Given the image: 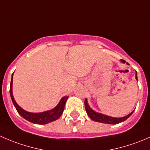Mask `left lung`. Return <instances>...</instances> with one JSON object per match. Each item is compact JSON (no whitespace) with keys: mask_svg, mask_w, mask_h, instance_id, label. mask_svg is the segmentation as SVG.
<instances>
[{"mask_svg":"<svg viewBox=\"0 0 150 150\" xmlns=\"http://www.w3.org/2000/svg\"><path fill=\"white\" fill-rule=\"evenodd\" d=\"M120 62H121L122 63H123V64L125 63V60L121 59ZM127 64H128V63H127ZM136 80L138 81V78H137V72H136ZM85 107H86V112H87L88 115L89 116V117H90L92 120L106 124H117L125 121V120H127L134 112V110H133L131 113H129V114L127 115L126 116H124V117H111V116L106 115L102 114V113L97 112L92 110L90 107V106H89L88 103L87 99H86V100H85Z\"/></svg>","mask_w":150,"mask_h":150,"instance_id":"obj_1","label":"left lung"}]
</instances>
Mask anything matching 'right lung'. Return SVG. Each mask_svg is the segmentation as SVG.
<instances>
[{"label":"right lung","instance_id":"right-lung-1","mask_svg":"<svg viewBox=\"0 0 150 150\" xmlns=\"http://www.w3.org/2000/svg\"><path fill=\"white\" fill-rule=\"evenodd\" d=\"M13 75H11V81L10 85V95L11 98L12 102L14 105L15 108L17 110L18 113L22 116L25 120H28L29 122H33L35 124H39V125H44L48 122L54 121L59 118L60 116L63 113L64 109V105L67 100L69 96H65L61 99L59 104L56 106L54 108L51 110H47V111L42 112H30L26 111L24 109H22L19 104L16 102L13 96V91H12V85H13Z\"/></svg>","mask_w":150,"mask_h":150}]
</instances>
